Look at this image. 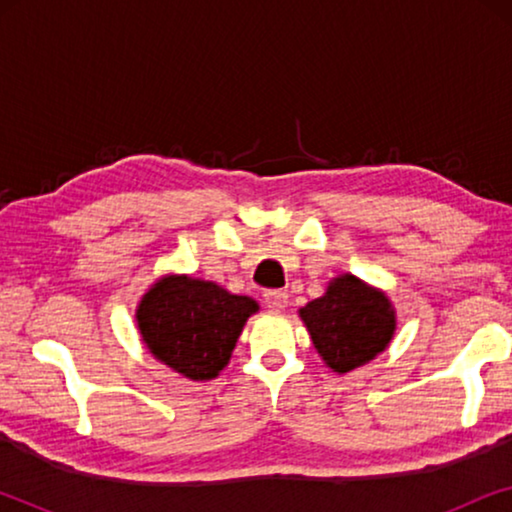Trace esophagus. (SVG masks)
<instances>
[{
  "label": "esophagus",
  "instance_id": "obj_1",
  "mask_svg": "<svg viewBox=\"0 0 512 512\" xmlns=\"http://www.w3.org/2000/svg\"><path fill=\"white\" fill-rule=\"evenodd\" d=\"M263 300L272 312H282L284 307L289 305V293H286V291H265Z\"/></svg>",
  "mask_w": 512,
  "mask_h": 512
}]
</instances>
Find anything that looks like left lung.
Here are the masks:
<instances>
[{"label": "left lung", "mask_w": 512, "mask_h": 512, "mask_svg": "<svg viewBox=\"0 0 512 512\" xmlns=\"http://www.w3.org/2000/svg\"><path fill=\"white\" fill-rule=\"evenodd\" d=\"M312 345L333 373L345 375L380 356L396 333V310L387 293L356 275H338L324 296L300 307Z\"/></svg>", "instance_id": "1"}]
</instances>
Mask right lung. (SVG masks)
<instances>
[{
  "label": "right lung",
  "instance_id": "obj_1",
  "mask_svg": "<svg viewBox=\"0 0 512 512\" xmlns=\"http://www.w3.org/2000/svg\"><path fill=\"white\" fill-rule=\"evenodd\" d=\"M258 310L254 298L170 272L146 289L135 321L153 359L186 380L207 382L228 366L244 324Z\"/></svg>",
  "mask_w": 512,
  "mask_h": 512
}]
</instances>
